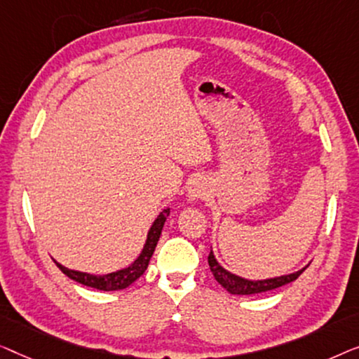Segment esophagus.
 Instances as JSON below:
<instances>
[{"label":"esophagus","mask_w":359,"mask_h":359,"mask_svg":"<svg viewBox=\"0 0 359 359\" xmlns=\"http://www.w3.org/2000/svg\"><path fill=\"white\" fill-rule=\"evenodd\" d=\"M205 195H206V189L201 184H198V182H195V184L189 189V201H196L200 198H205Z\"/></svg>","instance_id":"34e87169"}]
</instances>
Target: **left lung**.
I'll return each instance as SVG.
<instances>
[{
    "instance_id": "1",
    "label": "left lung",
    "mask_w": 359,
    "mask_h": 359,
    "mask_svg": "<svg viewBox=\"0 0 359 359\" xmlns=\"http://www.w3.org/2000/svg\"><path fill=\"white\" fill-rule=\"evenodd\" d=\"M208 264H210V270H211V273H213L215 280L218 281L226 291L231 292V294H239V296L259 294V292L276 290V287L285 286V285H287V283L297 280V276H299L302 271L306 270V266H304V269L292 271V273L275 276V278L247 280V278H242V276L231 273V271L223 269V266L219 265V262L216 260L213 250H211L208 255Z\"/></svg>"
}]
</instances>
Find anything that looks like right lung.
<instances>
[{"mask_svg": "<svg viewBox=\"0 0 359 359\" xmlns=\"http://www.w3.org/2000/svg\"><path fill=\"white\" fill-rule=\"evenodd\" d=\"M170 213V208H165L161 211L158 215V218L154 219V223L151 224V228L148 231V236H146L144 245L141 249L140 255L136 257L135 262H131L128 266H125L122 270L112 271V273H105V275H90L86 273V271H78V270H72L63 266L62 264H58L57 260H53L60 270L63 271L68 278H72L74 281L81 283V285L94 287V290H100V291H118V290H125L128 287L131 283H135L140 278L141 275L144 273V270L148 269L151 257L154 254L156 245H158L159 236L163 232V226L168 219V216Z\"/></svg>", "mask_w": 359, "mask_h": 359, "instance_id": "obj_1", "label": "right lung"}]
</instances>
